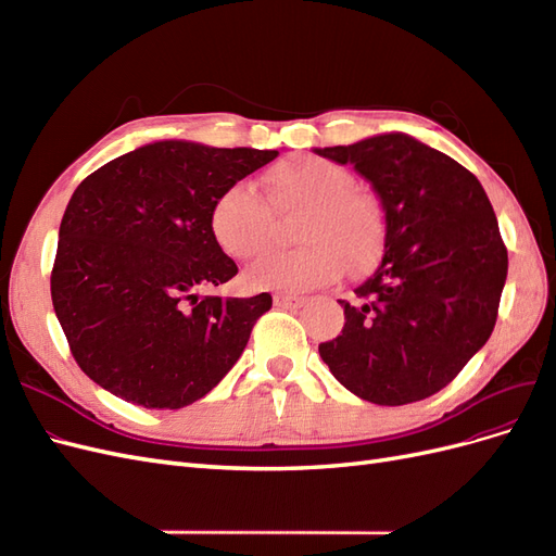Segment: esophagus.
<instances>
[{"mask_svg":"<svg viewBox=\"0 0 556 556\" xmlns=\"http://www.w3.org/2000/svg\"><path fill=\"white\" fill-rule=\"evenodd\" d=\"M274 304L278 308H301L306 304V299L296 294H274Z\"/></svg>","mask_w":556,"mask_h":556,"instance_id":"34e87169","label":"esophagus"}]
</instances>
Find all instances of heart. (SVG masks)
I'll list each match as a JSON object with an SVG mask.
<instances>
[{
    "label": "heart",
    "mask_w": 556,
    "mask_h": 556,
    "mask_svg": "<svg viewBox=\"0 0 556 556\" xmlns=\"http://www.w3.org/2000/svg\"><path fill=\"white\" fill-rule=\"evenodd\" d=\"M274 211H301L294 229L299 245L271 252L245 271L255 290L301 292L333 282L345 271L371 268L384 241L376 201L355 190V178L341 164L299 157L274 166L264 178ZM274 215L266 201L245 182H233L213 201L211 231L229 257L250 260L271 241Z\"/></svg>",
    "instance_id": "obj_1"
}]
</instances>
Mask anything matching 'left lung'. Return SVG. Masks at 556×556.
<instances>
[{"instance_id": "left-lung-1", "label": "left lung", "mask_w": 556, "mask_h": 556, "mask_svg": "<svg viewBox=\"0 0 556 556\" xmlns=\"http://www.w3.org/2000/svg\"><path fill=\"white\" fill-rule=\"evenodd\" d=\"M352 164L384 211L376 274L341 301L345 325L319 357L352 394L403 406L454 380L490 339L508 250L480 180L408 134L315 148Z\"/></svg>"}]
</instances>
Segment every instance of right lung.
Here are the masks:
<instances>
[{"label": "right lung", "instance_id": "right-lung-1", "mask_svg": "<svg viewBox=\"0 0 556 556\" xmlns=\"http://www.w3.org/2000/svg\"><path fill=\"white\" fill-rule=\"evenodd\" d=\"M276 157L155 141L78 185L60 225L50 296L83 374L117 399L169 410L229 374L271 294H199L239 274L213 237L211 208Z\"/></svg>", "mask_w": 556, "mask_h": 556}]
</instances>
